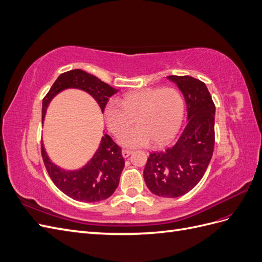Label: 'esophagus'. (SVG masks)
I'll return each mask as SVG.
<instances>
[{
  "label": "esophagus",
  "instance_id": "obj_1",
  "mask_svg": "<svg viewBox=\"0 0 262 262\" xmlns=\"http://www.w3.org/2000/svg\"><path fill=\"white\" fill-rule=\"evenodd\" d=\"M131 154H132L131 150H129V149H122V156H123L124 158L129 157Z\"/></svg>",
  "mask_w": 262,
  "mask_h": 262
}]
</instances>
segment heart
<instances>
[{
  "label": "heart",
  "instance_id": "heart-1",
  "mask_svg": "<svg viewBox=\"0 0 262 262\" xmlns=\"http://www.w3.org/2000/svg\"><path fill=\"white\" fill-rule=\"evenodd\" d=\"M185 116V100L173 87L145 89L126 94L121 104L109 101L105 117L109 130L116 136L129 129L134 120L138 126L119 137L125 147H142L150 142L156 146L167 144L178 133Z\"/></svg>",
  "mask_w": 262,
  "mask_h": 262
}]
</instances>
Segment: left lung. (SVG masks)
I'll list each match as a JSON object with an SVG mask.
<instances>
[{
  "label": "left lung",
  "mask_w": 262,
  "mask_h": 262,
  "mask_svg": "<svg viewBox=\"0 0 262 262\" xmlns=\"http://www.w3.org/2000/svg\"><path fill=\"white\" fill-rule=\"evenodd\" d=\"M187 105V124L172 146L149 154L143 177L149 191L178 198L193 189L207 170L214 149L215 106L207 85L191 76L169 75Z\"/></svg>",
  "instance_id": "1"
}]
</instances>
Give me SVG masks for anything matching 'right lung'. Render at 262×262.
<instances>
[{
	"instance_id": "add662e5",
	"label": "right lung",
	"mask_w": 262,
	"mask_h": 262,
	"mask_svg": "<svg viewBox=\"0 0 262 262\" xmlns=\"http://www.w3.org/2000/svg\"><path fill=\"white\" fill-rule=\"evenodd\" d=\"M70 89L90 94L96 100L101 113H104L109 98L119 92L85 71L78 69L68 71L57 78L42 100V121L51 100L61 92ZM41 155L53 184L68 196L82 202L108 199L119 185L124 166L121 148L106 133L101 137L96 152L81 168L64 169L55 165L47 154L43 143H41Z\"/></svg>"
}]
</instances>
